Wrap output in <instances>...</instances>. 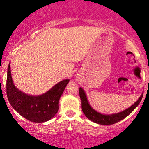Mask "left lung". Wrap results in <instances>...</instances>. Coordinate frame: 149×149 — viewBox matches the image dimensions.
<instances>
[{
    "mask_svg": "<svg viewBox=\"0 0 149 149\" xmlns=\"http://www.w3.org/2000/svg\"><path fill=\"white\" fill-rule=\"evenodd\" d=\"M79 95H80V98L81 100V109H82L85 116L89 120L101 125H112L124 119L137 107L143 98V94H142L138 100L133 105L122 112L112 114V115H104V114L99 113L90 107V104L87 101V95L81 87L79 88Z\"/></svg>",
    "mask_w": 149,
    "mask_h": 149,
    "instance_id": "left-lung-1",
    "label": "left lung"
}]
</instances>
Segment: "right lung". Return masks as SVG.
Masks as SVG:
<instances>
[{
    "label": "right lung",
    "mask_w": 149,
    "mask_h": 149,
    "mask_svg": "<svg viewBox=\"0 0 149 149\" xmlns=\"http://www.w3.org/2000/svg\"><path fill=\"white\" fill-rule=\"evenodd\" d=\"M69 79H65L42 95L33 96L18 90L12 81L9 64L6 79V95L12 107L27 120L43 123L54 118L59 110V101Z\"/></svg>",
    "instance_id": "obj_1"
}]
</instances>
